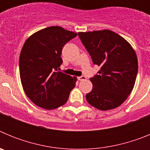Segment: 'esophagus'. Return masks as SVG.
I'll return each instance as SVG.
<instances>
[{
	"mask_svg": "<svg viewBox=\"0 0 150 150\" xmlns=\"http://www.w3.org/2000/svg\"><path fill=\"white\" fill-rule=\"evenodd\" d=\"M86 77L85 76H81L78 77V80H79V81H83V80H86Z\"/></svg>",
	"mask_w": 150,
	"mask_h": 150,
	"instance_id": "esophagus-1",
	"label": "esophagus"
}]
</instances>
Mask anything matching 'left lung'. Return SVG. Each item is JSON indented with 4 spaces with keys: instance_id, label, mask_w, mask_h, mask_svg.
Masks as SVG:
<instances>
[{
    "instance_id": "obj_1",
    "label": "left lung",
    "mask_w": 150,
    "mask_h": 150,
    "mask_svg": "<svg viewBox=\"0 0 150 150\" xmlns=\"http://www.w3.org/2000/svg\"><path fill=\"white\" fill-rule=\"evenodd\" d=\"M94 64L100 67L90 80L93 88L86 94L89 104L100 110L121 105L131 94L138 71L137 55L132 46L110 30L78 33Z\"/></svg>"
}]
</instances>
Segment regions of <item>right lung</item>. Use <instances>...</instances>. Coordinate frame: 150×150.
<instances>
[{"instance_id": "obj_1", "label": "right lung", "mask_w": 150, "mask_h": 150, "mask_svg": "<svg viewBox=\"0 0 150 150\" xmlns=\"http://www.w3.org/2000/svg\"><path fill=\"white\" fill-rule=\"evenodd\" d=\"M77 34L59 26L34 33L25 41L19 56V74L26 95L37 106L53 110L65 104L76 77L58 71L62 49Z\"/></svg>"}]
</instances>
